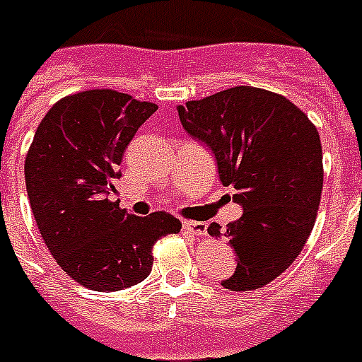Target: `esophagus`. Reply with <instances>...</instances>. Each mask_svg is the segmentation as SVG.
<instances>
[{"instance_id":"esophagus-1","label":"esophagus","mask_w":362,"mask_h":362,"mask_svg":"<svg viewBox=\"0 0 362 362\" xmlns=\"http://www.w3.org/2000/svg\"><path fill=\"white\" fill-rule=\"evenodd\" d=\"M182 228L186 234H191V236H204L206 234V225L201 221H184L182 223Z\"/></svg>"}]
</instances>
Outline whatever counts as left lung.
<instances>
[{
  "instance_id": "left-lung-1",
  "label": "left lung",
  "mask_w": 362,
  "mask_h": 362,
  "mask_svg": "<svg viewBox=\"0 0 362 362\" xmlns=\"http://www.w3.org/2000/svg\"><path fill=\"white\" fill-rule=\"evenodd\" d=\"M184 130L211 151L223 186L236 189L240 219L221 232L236 269L221 284L232 292L272 283L296 260L316 221L324 165L318 130L284 96L232 87L178 105Z\"/></svg>"
}]
</instances>
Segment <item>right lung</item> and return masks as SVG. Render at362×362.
Instances as JSON below:
<instances>
[{"mask_svg":"<svg viewBox=\"0 0 362 362\" xmlns=\"http://www.w3.org/2000/svg\"><path fill=\"white\" fill-rule=\"evenodd\" d=\"M158 105L111 89L59 100L25 158V187L46 247L66 275L96 292H117L148 277L152 247L176 234L167 211L139 217L110 201L135 132Z\"/></svg>","mask_w":362,"mask_h":362,"instance_id":"1","label":"right lung"}]
</instances>
